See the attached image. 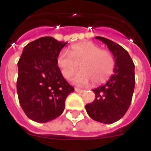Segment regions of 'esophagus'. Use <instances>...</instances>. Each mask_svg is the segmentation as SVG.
Here are the masks:
<instances>
[{"mask_svg": "<svg viewBox=\"0 0 151 151\" xmlns=\"http://www.w3.org/2000/svg\"><path fill=\"white\" fill-rule=\"evenodd\" d=\"M75 92H78V93H82V92H85V90L80 89V88H75Z\"/></svg>", "mask_w": 151, "mask_h": 151, "instance_id": "obj_1", "label": "esophagus"}]
</instances>
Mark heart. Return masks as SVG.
<instances>
[{"instance_id":"1","label":"heart","mask_w":151,"mask_h":151,"mask_svg":"<svg viewBox=\"0 0 151 151\" xmlns=\"http://www.w3.org/2000/svg\"><path fill=\"white\" fill-rule=\"evenodd\" d=\"M56 63L66 79L75 73L80 65L81 70L72 79L78 85H88L90 81L94 85L105 82L112 74L115 66L111 52L102 49L92 41L73 45L70 48V53L62 50L57 56Z\"/></svg>"}]
</instances>
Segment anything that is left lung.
Here are the masks:
<instances>
[{
  "mask_svg": "<svg viewBox=\"0 0 151 151\" xmlns=\"http://www.w3.org/2000/svg\"><path fill=\"white\" fill-rule=\"evenodd\" d=\"M96 39L106 45L115 60L114 74L105 85L92 91L96 98L85 106L92 119L103 124H112L122 118L131 104L135 88V65L124 48L103 37Z\"/></svg>",
  "mask_w": 151,
  "mask_h": 151,
  "instance_id": "1",
  "label": "left lung"
}]
</instances>
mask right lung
<instances>
[{
  "label": "right lung",
  "mask_w": 151,
  "mask_h": 151,
  "mask_svg": "<svg viewBox=\"0 0 151 151\" xmlns=\"http://www.w3.org/2000/svg\"><path fill=\"white\" fill-rule=\"evenodd\" d=\"M66 44L52 37L37 39L25 46L18 62L19 101L34 122L45 123L60 116L66 97L74 91L56 63Z\"/></svg>",
  "instance_id": "1"
}]
</instances>
